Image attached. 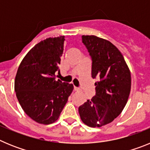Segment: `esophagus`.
Returning <instances> with one entry per match:
<instances>
[{"instance_id":"esophagus-1","label":"esophagus","mask_w":150,"mask_h":150,"mask_svg":"<svg viewBox=\"0 0 150 150\" xmlns=\"http://www.w3.org/2000/svg\"><path fill=\"white\" fill-rule=\"evenodd\" d=\"M74 91H79V88H78L77 87H75V86H74Z\"/></svg>"}]
</instances>
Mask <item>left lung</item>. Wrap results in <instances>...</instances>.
Instances as JSON below:
<instances>
[{
    "label": "left lung",
    "instance_id": "8db88e82",
    "mask_svg": "<svg viewBox=\"0 0 150 150\" xmlns=\"http://www.w3.org/2000/svg\"><path fill=\"white\" fill-rule=\"evenodd\" d=\"M92 61L91 77L96 94L79 107L84 124L91 128L112 122L126 105L131 91V72L124 57L114 45L95 35H83Z\"/></svg>",
    "mask_w": 150,
    "mask_h": 150
}]
</instances>
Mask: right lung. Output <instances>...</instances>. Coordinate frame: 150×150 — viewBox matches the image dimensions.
Here are the masks:
<instances>
[{"instance_id": "obj_1", "label": "right lung", "mask_w": 150, "mask_h": 150, "mask_svg": "<svg viewBox=\"0 0 150 150\" xmlns=\"http://www.w3.org/2000/svg\"><path fill=\"white\" fill-rule=\"evenodd\" d=\"M64 36L40 41L24 57L15 79L16 94L21 107L34 121L55 122L65 106L74 86L55 80L64 51Z\"/></svg>"}]
</instances>
